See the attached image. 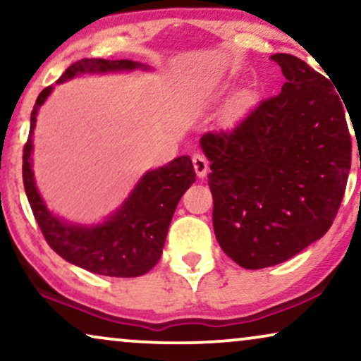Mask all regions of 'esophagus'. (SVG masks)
I'll use <instances>...</instances> for the list:
<instances>
[{
  "mask_svg": "<svg viewBox=\"0 0 361 361\" xmlns=\"http://www.w3.org/2000/svg\"><path fill=\"white\" fill-rule=\"evenodd\" d=\"M192 164H194L197 176L199 177L207 176V171H209V161H207V157L204 154H200V152H194V156H192Z\"/></svg>",
  "mask_w": 361,
  "mask_h": 361,
  "instance_id": "34e87169",
  "label": "esophagus"
}]
</instances>
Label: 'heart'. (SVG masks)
Listing matches in <instances>:
<instances>
[{"label":"heart","mask_w":361,"mask_h":361,"mask_svg":"<svg viewBox=\"0 0 361 361\" xmlns=\"http://www.w3.org/2000/svg\"><path fill=\"white\" fill-rule=\"evenodd\" d=\"M250 103H251V97H250V95H243V97H240V98H238V102H236V105H235V110H236V111L245 110V108H248V106H250Z\"/></svg>","instance_id":"obj_1"}]
</instances>
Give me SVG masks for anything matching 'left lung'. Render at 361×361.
<instances>
[{
	"label": "left lung",
	"instance_id": "obj_1",
	"mask_svg": "<svg viewBox=\"0 0 361 361\" xmlns=\"http://www.w3.org/2000/svg\"><path fill=\"white\" fill-rule=\"evenodd\" d=\"M271 61L286 77L281 93L233 130L200 137L212 162L215 236L246 269L283 263L322 238L352 164L347 106L329 78L290 54Z\"/></svg>",
	"mask_w": 361,
	"mask_h": 361
}]
</instances>
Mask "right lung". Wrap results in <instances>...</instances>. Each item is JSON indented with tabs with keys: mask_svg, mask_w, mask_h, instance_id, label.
Instances as JSON below:
<instances>
[{
	"mask_svg": "<svg viewBox=\"0 0 361 361\" xmlns=\"http://www.w3.org/2000/svg\"><path fill=\"white\" fill-rule=\"evenodd\" d=\"M137 67L142 66L128 59H82L72 63L57 83L83 72L133 71ZM51 92L52 85L39 93L31 113V128L23 151L24 189L44 238L59 256L90 273L115 278H136L147 273L161 258L167 230L180 197L195 180L190 157L180 156L159 169L146 172L121 209L105 224L95 226L63 224L47 210L34 184L31 169L36 115Z\"/></svg>",
	"mask_w": 361,
	"mask_h": 361,
	"instance_id": "right-lung-1",
	"label": "right lung"
}]
</instances>
